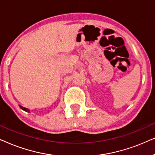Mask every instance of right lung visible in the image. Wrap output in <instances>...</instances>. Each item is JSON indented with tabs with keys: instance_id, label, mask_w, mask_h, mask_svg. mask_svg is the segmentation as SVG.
<instances>
[{
	"instance_id": "1",
	"label": "right lung",
	"mask_w": 155,
	"mask_h": 155,
	"mask_svg": "<svg viewBox=\"0 0 155 155\" xmlns=\"http://www.w3.org/2000/svg\"><path fill=\"white\" fill-rule=\"evenodd\" d=\"M19 106H20V107L21 108V109H22L23 111H26V112H28V113H30V111H29V109H27V108H25V107H22V106H20V105H19Z\"/></svg>"
}]
</instances>
